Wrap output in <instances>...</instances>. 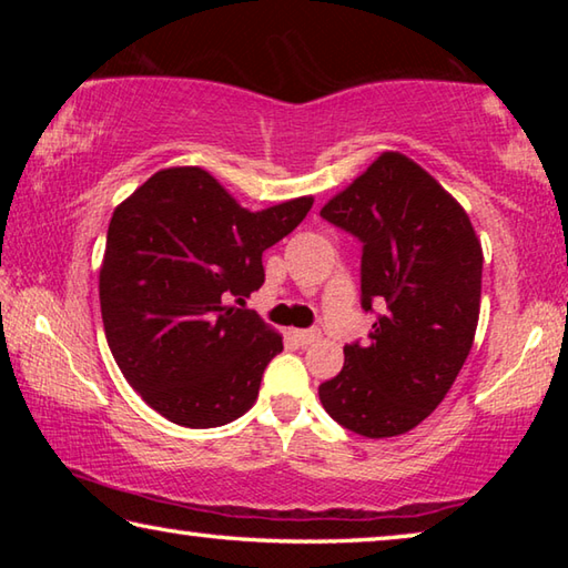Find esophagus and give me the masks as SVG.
<instances>
[{"label": "esophagus", "mask_w": 568, "mask_h": 568, "mask_svg": "<svg viewBox=\"0 0 568 568\" xmlns=\"http://www.w3.org/2000/svg\"><path fill=\"white\" fill-rule=\"evenodd\" d=\"M293 338L297 345H311L321 338V331H293Z\"/></svg>", "instance_id": "34e87169"}]
</instances>
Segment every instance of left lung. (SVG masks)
Masks as SVG:
<instances>
[{
  "instance_id": "1",
  "label": "left lung",
  "mask_w": 568,
  "mask_h": 568,
  "mask_svg": "<svg viewBox=\"0 0 568 568\" xmlns=\"http://www.w3.org/2000/svg\"><path fill=\"white\" fill-rule=\"evenodd\" d=\"M321 215L363 243L361 305L381 311L368 341L343 348L321 403L353 434L400 436L438 408L474 345L484 271L476 230L400 152H383Z\"/></svg>"
}]
</instances>
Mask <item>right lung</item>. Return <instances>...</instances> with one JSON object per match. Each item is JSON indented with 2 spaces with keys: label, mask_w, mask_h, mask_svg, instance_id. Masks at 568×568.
I'll list each match as a JSON object with an SVG mask.
<instances>
[{
  "label": "right lung",
  "mask_w": 568,
  "mask_h": 568,
  "mask_svg": "<svg viewBox=\"0 0 568 568\" xmlns=\"http://www.w3.org/2000/svg\"><path fill=\"white\" fill-rule=\"evenodd\" d=\"M313 197L250 213L203 168H168L114 207L100 307L122 376L160 416L215 428L253 408L281 333L245 311L263 253Z\"/></svg>",
  "instance_id": "right-lung-1"
}]
</instances>
